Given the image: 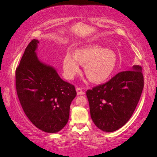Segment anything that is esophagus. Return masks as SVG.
Masks as SVG:
<instances>
[{"instance_id": "34e87169", "label": "esophagus", "mask_w": 157, "mask_h": 157, "mask_svg": "<svg viewBox=\"0 0 157 157\" xmlns=\"http://www.w3.org/2000/svg\"><path fill=\"white\" fill-rule=\"evenodd\" d=\"M76 93H77V95H84L85 94V92L82 91L81 89L80 88H77L76 89Z\"/></svg>"}]
</instances>
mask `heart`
I'll list each match as a JSON object with an SVG mask.
<instances>
[{"mask_svg": "<svg viewBox=\"0 0 157 157\" xmlns=\"http://www.w3.org/2000/svg\"><path fill=\"white\" fill-rule=\"evenodd\" d=\"M117 56L111 49L97 45L68 51L63 59V71L66 78L73 79L81 71L80 64L85 65L84 71L91 82L101 83L110 78L117 66Z\"/></svg>", "mask_w": 157, "mask_h": 157, "instance_id": "heart-1", "label": "heart"}]
</instances>
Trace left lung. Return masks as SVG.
<instances>
[{"instance_id":"8db88e82","label":"left lung","mask_w":157,"mask_h":157,"mask_svg":"<svg viewBox=\"0 0 157 157\" xmlns=\"http://www.w3.org/2000/svg\"><path fill=\"white\" fill-rule=\"evenodd\" d=\"M141 71L140 66L134 65L86 91L91 119L99 129L115 132L132 117L144 88Z\"/></svg>"}]
</instances>
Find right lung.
I'll use <instances>...</instances> for the list:
<instances>
[{"label":"right lung","mask_w":157,"mask_h":157,"mask_svg":"<svg viewBox=\"0 0 157 157\" xmlns=\"http://www.w3.org/2000/svg\"><path fill=\"white\" fill-rule=\"evenodd\" d=\"M38 40H32L25 49L16 71V91L32 124L45 132L57 133L67 124L76 91L53 66L38 59Z\"/></svg>","instance_id":"add662e5"}]
</instances>
